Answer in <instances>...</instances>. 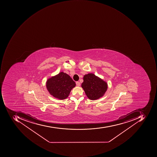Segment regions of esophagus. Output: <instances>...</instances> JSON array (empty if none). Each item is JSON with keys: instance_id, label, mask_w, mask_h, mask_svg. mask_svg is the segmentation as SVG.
Returning <instances> with one entry per match:
<instances>
[{"instance_id": "esophagus-1", "label": "esophagus", "mask_w": 157, "mask_h": 157, "mask_svg": "<svg viewBox=\"0 0 157 157\" xmlns=\"http://www.w3.org/2000/svg\"><path fill=\"white\" fill-rule=\"evenodd\" d=\"M76 84L77 86H80V85H81V84H80V82H76Z\"/></svg>"}]
</instances>
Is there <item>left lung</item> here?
Wrapping results in <instances>:
<instances>
[{
	"label": "left lung",
	"mask_w": 157,
	"mask_h": 157,
	"mask_svg": "<svg viewBox=\"0 0 157 157\" xmlns=\"http://www.w3.org/2000/svg\"><path fill=\"white\" fill-rule=\"evenodd\" d=\"M82 87L88 98L94 101L102 97L108 90V83L92 73L84 75Z\"/></svg>",
	"instance_id": "8db88e82"
}]
</instances>
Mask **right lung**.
Segmentation results:
<instances>
[{"mask_svg":"<svg viewBox=\"0 0 157 157\" xmlns=\"http://www.w3.org/2000/svg\"><path fill=\"white\" fill-rule=\"evenodd\" d=\"M75 85V82L71 77L63 72L48 78L46 82V88L49 94L60 100L67 98Z\"/></svg>","mask_w":157,"mask_h":157,"instance_id":"obj_1","label":"right lung"}]
</instances>
